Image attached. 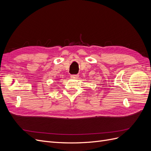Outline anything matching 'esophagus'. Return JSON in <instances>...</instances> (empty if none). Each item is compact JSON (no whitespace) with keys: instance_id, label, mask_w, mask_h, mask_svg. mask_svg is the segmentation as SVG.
<instances>
[{"instance_id":"esophagus-1","label":"esophagus","mask_w":151,"mask_h":151,"mask_svg":"<svg viewBox=\"0 0 151 151\" xmlns=\"http://www.w3.org/2000/svg\"><path fill=\"white\" fill-rule=\"evenodd\" d=\"M79 77V75L78 74H74V75H71L70 76V77L71 78H78Z\"/></svg>"}]
</instances>
